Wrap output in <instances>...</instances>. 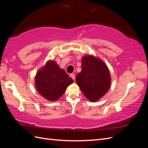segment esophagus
Masks as SVG:
<instances>
[{
  "label": "esophagus",
  "instance_id": "obj_1",
  "mask_svg": "<svg viewBox=\"0 0 148 148\" xmlns=\"http://www.w3.org/2000/svg\"><path fill=\"white\" fill-rule=\"evenodd\" d=\"M70 77H71V78H72L73 80H75V75L73 74V73H71V74H70Z\"/></svg>",
  "mask_w": 148,
  "mask_h": 148
}]
</instances>
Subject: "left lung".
Here are the masks:
<instances>
[{
  "instance_id": "obj_1",
  "label": "left lung",
  "mask_w": 148,
  "mask_h": 148,
  "mask_svg": "<svg viewBox=\"0 0 148 148\" xmlns=\"http://www.w3.org/2000/svg\"><path fill=\"white\" fill-rule=\"evenodd\" d=\"M82 70L76 77V82L84 95L91 101L99 100L108 91L110 76L106 65L93 56H84Z\"/></svg>"
}]
</instances>
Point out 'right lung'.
Masks as SVG:
<instances>
[{
	"instance_id": "1",
	"label": "right lung",
	"mask_w": 148,
	"mask_h": 148,
	"mask_svg": "<svg viewBox=\"0 0 148 148\" xmlns=\"http://www.w3.org/2000/svg\"><path fill=\"white\" fill-rule=\"evenodd\" d=\"M73 82V79L53 61H49L35 77L38 91L49 101H57Z\"/></svg>"
}]
</instances>
